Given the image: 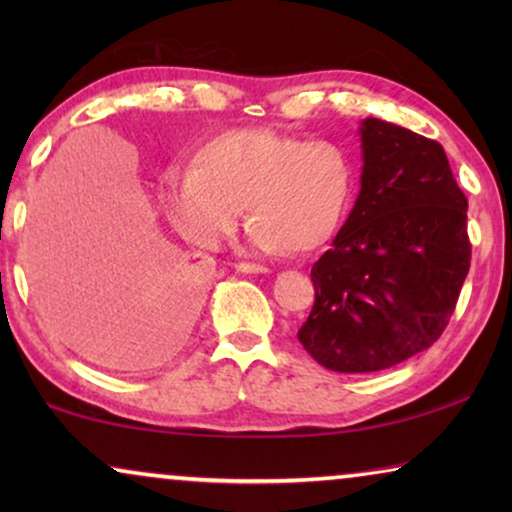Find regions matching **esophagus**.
<instances>
[{
	"instance_id": "34e87169",
	"label": "esophagus",
	"mask_w": 512,
	"mask_h": 512,
	"mask_svg": "<svg viewBox=\"0 0 512 512\" xmlns=\"http://www.w3.org/2000/svg\"><path fill=\"white\" fill-rule=\"evenodd\" d=\"M235 270L247 272V275H265V272H270V268H265V265H256V263H237Z\"/></svg>"
}]
</instances>
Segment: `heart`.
<instances>
[{
	"label": "heart",
	"mask_w": 512,
	"mask_h": 512,
	"mask_svg": "<svg viewBox=\"0 0 512 512\" xmlns=\"http://www.w3.org/2000/svg\"><path fill=\"white\" fill-rule=\"evenodd\" d=\"M352 186V160L338 144L230 128L195 149L193 167L167 172L158 195L174 228L200 247L233 235L244 205L256 251L307 254L338 230Z\"/></svg>",
	"instance_id": "b5f03b06"
}]
</instances>
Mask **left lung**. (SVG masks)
I'll list each match as a JSON object with an SVG mask.
<instances>
[{"label":"left lung","mask_w":512,"mask_h":512,"mask_svg":"<svg viewBox=\"0 0 512 512\" xmlns=\"http://www.w3.org/2000/svg\"><path fill=\"white\" fill-rule=\"evenodd\" d=\"M359 135V198L312 265L314 305L298 331L335 373H375L429 349L471 268L468 200L443 146L380 118Z\"/></svg>","instance_id":"obj_1"}]
</instances>
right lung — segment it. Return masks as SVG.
<instances>
[{
	"instance_id": "right-lung-1",
	"label": "right lung",
	"mask_w": 512,
	"mask_h": 512,
	"mask_svg": "<svg viewBox=\"0 0 512 512\" xmlns=\"http://www.w3.org/2000/svg\"><path fill=\"white\" fill-rule=\"evenodd\" d=\"M32 286L53 328L86 356L132 319L158 352L186 333L205 265L153 249L149 223L107 221L79 188L58 193L30 233Z\"/></svg>"
}]
</instances>
